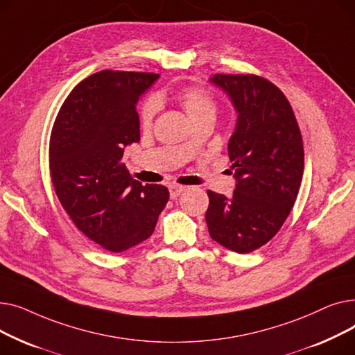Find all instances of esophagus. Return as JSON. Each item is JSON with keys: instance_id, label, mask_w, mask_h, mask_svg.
Masks as SVG:
<instances>
[{"instance_id": "1", "label": "esophagus", "mask_w": 355, "mask_h": 355, "mask_svg": "<svg viewBox=\"0 0 355 355\" xmlns=\"http://www.w3.org/2000/svg\"><path fill=\"white\" fill-rule=\"evenodd\" d=\"M168 190H170V197L171 198H177L182 191H185V187L184 185H177V184H173L168 187Z\"/></svg>"}]
</instances>
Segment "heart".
<instances>
[{
    "instance_id": "obj_1",
    "label": "heart",
    "mask_w": 355,
    "mask_h": 355,
    "mask_svg": "<svg viewBox=\"0 0 355 355\" xmlns=\"http://www.w3.org/2000/svg\"><path fill=\"white\" fill-rule=\"evenodd\" d=\"M178 101L187 110L189 116L196 121L202 115H214L216 103L210 93L200 87H184L178 92ZM158 110V102L155 98H149L141 107V122L144 126H149Z\"/></svg>"
}]
</instances>
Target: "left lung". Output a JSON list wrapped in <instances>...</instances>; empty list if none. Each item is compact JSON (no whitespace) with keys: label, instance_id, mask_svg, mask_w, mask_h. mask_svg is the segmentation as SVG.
Returning a JSON list of instances; mask_svg holds the SVG:
<instances>
[{"label":"left lung","instance_id":"1","mask_svg":"<svg viewBox=\"0 0 355 355\" xmlns=\"http://www.w3.org/2000/svg\"><path fill=\"white\" fill-rule=\"evenodd\" d=\"M229 96L236 114L229 139L236 190L207 191L210 237L236 253H249L282 227L304 175V145L286 96L254 74H214L209 80Z\"/></svg>","mask_w":355,"mask_h":355}]
</instances>
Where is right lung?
<instances>
[{
	"label": "right lung",
	"mask_w": 355,
	"mask_h": 355,
	"mask_svg": "<svg viewBox=\"0 0 355 355\" xmlns=\"http://www.w3.org/2000/svg\"><path fill=\"white\" fill-rule=\"evenodd\" d=\"M155 73L102 70L71 90L50 138V174L76 227L109 252H125L154 233L170 198L164 185L130 178L123 151L139 142L137 103Z\"/></svg>",
	"instance_id": "right-lung-1"
}]
</instances>
